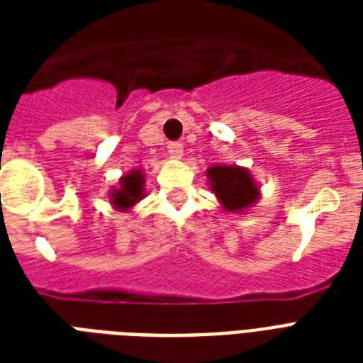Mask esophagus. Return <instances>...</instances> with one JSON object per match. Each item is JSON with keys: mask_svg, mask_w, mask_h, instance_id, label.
<instances>
[{"mask_svg": "<svg viewBox=\"0 0 363 363\" xmlns=\"http://www.w3.org/2000/svg\"><path fill=\"white\" fill-rule=\"evenodd\" d=\"M167 148H169L171 158H175V160L182 158V152H184V147H182V143L173 141V143H169V145H167Z\"/></svg>", "mask_w": 363, "mask_h": 363, "instance_id": "1", "label": "esophagus"}]
</instances>
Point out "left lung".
Wrapping results in <instances>:
<instances>
[{"instance_id": "obj_1", "label": "left lung", "mask_w": 363, "mask_h": 363, "mask_svg": "<svg viewBox=\"0 0 363 363\" xmlns=\"http://www.w3.org/2000/svg\"><path fill=\"white\" fill-rule=\"evenodd\" d=\"M211 190L228 213H245L259 199V186L247 167L211 165L207 169Z\"/></svg>"}]
</instances>
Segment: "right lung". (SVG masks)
<instances>
[{
    "label": "right lung",
    "mask_w": 363,
    "mask_h": 363,
    "mask_svg": "<svg viewBox=\"0 0 363 363\" xmlns=\"http://www.w3.org/2000/svg\"><path fill=\"white\" fill-rule=\"evenodd\" d=\"M143 198H145V173H143V169H131L130 173L122 175L118 186L109 192L111 205L116 211H130Z\"/></svg>",
    "instance_id": "1"
}]
</instances>
